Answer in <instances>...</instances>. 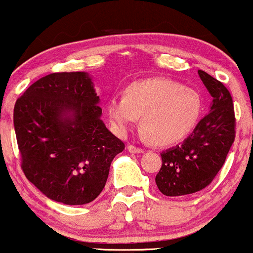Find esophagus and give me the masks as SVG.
Masks as SVG:
<instances>
[{"label": "esophagus", "mask_w": 253, "mask_h": 253, "mask_svg": "<svg viewBox=\"0 0 253 253\" xmlns=\"http://www.w3.org/2000/svg\"><path fill=\"white\" fill-rule=\"evenodd\" d=\"M128 151L130 153H143L144 152V149H141V147H138V146H134V145H128Z\"/></svg>", "instance_id": "obj_1"}]
</instances>
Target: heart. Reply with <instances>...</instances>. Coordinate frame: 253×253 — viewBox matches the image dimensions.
<instances>
[{
    "mask_svg": "<svg viewBox=\"0 0 253 253\" xmlns=\"http://www.w3.org/2000/svg\"><path fill=\"white\" fill-rule=\"evenodd\" d=\"M110 125L126 134L143 118V130L151 143L171 145L195 128L202 112V97L196 89L167 78H150L129 84L123 97L107 102Z\"/></svg>",
    "mask_w": 253,
    "mask_h": 253,
    "instance_id": "b5f03b06",
    "label": "heart"
}]
</instances>
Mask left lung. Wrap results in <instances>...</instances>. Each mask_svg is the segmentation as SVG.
<instances>
[{"instance_id":"obj_1","label":"left lung","mask_w":253,"mask_h":253,"mask_svg":"<svg viewBox=\"0 0 253 253\" xmlns=\"http://www.w3.org/2000/svg\"><path fill=\"white\" fill-rule=\"evenodd\" d=\"M199 76L213 97L211 112L181 145L164 151L156 183L162 194L182 196L205 189L222 168L236 138L233 100L228 89L207 72Z\"/></svg>"}]
</instances>
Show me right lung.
Returning <instances> with one entry per match:
<instances>
[{"label":"right lung","mask_w":253,"mask_h":253,"mask_svg":"<svg viewBox=\"0 0 253 253\" xmlns=\"http://www.w3.org/2000/svg\"><path fill=\"white\" fill-rule=\"evenodd\" d=\"M85 72L42 77L16 100L14 128L21 169L43 195L85 205L100 195L125 144L101 120L102 108Z\"/></svg>","instance_id":"obj_1"}]
</instances>
